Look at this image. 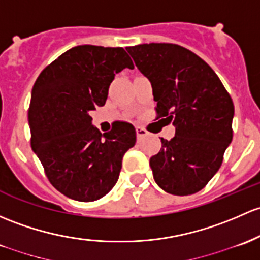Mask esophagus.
Masks as SVG:
<instances>
[{
  "label": "esophagus",
  "instance_id": "obj_1",
  "mask_svg": "<svg viewBox=\"0 0 260 260\" xmlns=\"http://www.w3.org/2000/svg\"><path fill=\"white\" fill-rule=\"evenodd\" d=\"M136 133H137V137H138V139H139V138H142V137H144V136L148 135V132H147V131L144 129V128L139 127V125H137V127H136Z\"/></svg>",
  "mask_w": 260,
  "mask_h": 260
}]
</instances>
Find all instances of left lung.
Masks as SVG:
<instances>
[{"label": "left lung", "mask_w": 260, "mask_h": 260, "mask_svg": "<svg viewBox=\"0 0 260 260\" xmlns=\"http://www.w3.org/2000/svg\"><path fill=\"white\" fill-rule=\"evenodd\" d=\"M125 50L151 81L157 119L176 127V136L160 138L162 148L149 159L155 183L171 194H194L222 166L233 138V101L210 66L182 46L144 43Z\"/></svg>", "instance_id": "8db88e82"}]
</instances>
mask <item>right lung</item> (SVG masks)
<instances>
[{"label":"right lung","instance_id":"add662e5","mask_svg":"<svg viewBox=\"0 0 260 260\" xmlns=\"http://www.w3.org/2000/svg\"><path fill=\"white\" fill-rule=\"evenodd\" d=\"M133 70L122 47L76 46L48 64L35 82L28 108L31 147L58 192L80 202L105 197L119 177L124 153L136 143L131 123L107 133L92 125L116 73Z\"/></svg>","mask_w":260,"mask_h":260}]
</instances>
